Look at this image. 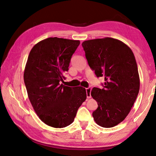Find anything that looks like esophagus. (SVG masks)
Instances as JSON below:
<instances>
[{
	"label": "esophagus",
	"mask_w": 156,
	"mask_h": 156,
	"mask_svg": "<svg viewBox=\"0 0 156 156\" xmlns=\"http://www.w3.org/2000/svg\"><path fill=\"white\" fill-rule=\"evenodd\" d=\"M91 90H92V88H90V87L86 88V91H87V96L88 98H91V94H90Z\"/></svg>",
	"instance_id": "1"
}]
</instances>
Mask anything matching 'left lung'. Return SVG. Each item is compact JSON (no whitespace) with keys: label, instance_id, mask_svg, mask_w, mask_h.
I'll return each instance as SVG.
<instances>
[{"label":"left lung","instance_id":"left-lung-1","mask_svg":"<svg viewBox=\"0 0 156 156\" xmlns=\"http://www.w3.org/2000/svg\"><path fill=\"white\" fill-rule=\"evenodd\" d=\"M82 45L89 66L105 81L103 88L94 87L91 91L98 103L92 117L102 127H115L128 115L140 91L133 53L123 42L111 37L84 41Z\"/></svg>","mask_w":156,"mask_h":156}]
</instances>
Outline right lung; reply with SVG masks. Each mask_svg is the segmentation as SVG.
<instances>
[{"label":"right lung","instance_id":"obj_1","mask_svg":"<svg viewBox=\"0 0 156 156\" xmlns=\"http://www.w3.org/2000/svg\"><path fill=\"white\" fill-rule=\"evenodd\" d=\"M80 44L79 40L49 37L35 44L29 53L23 76L28 97L39 119L52 127L72 123L87 98L84 88L60 84Z\"/></svg>","mask_w":156,"mask_h":156}]
</instances>
